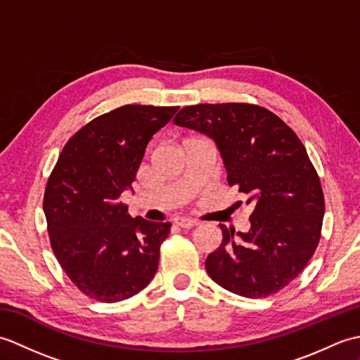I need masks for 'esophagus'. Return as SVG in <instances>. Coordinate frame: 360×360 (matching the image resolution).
<instances>
[{
  "instance_id": "34e87169",
  "label": "esophagus",
  "mask_w": 360,
  "mask_h": 360,
  "mask_svg": "<svg viewBox=\"0 0 360 360\" xmlns=\"http://www.w3.org/2000/svg\"><path fill=\"white\" fill-rule=\"evenodd\" d=\"M174 224H178L182 229H192V227H196L198 224H200V221L192 219V218H176Z\"/></svg>"
}]
</instances>
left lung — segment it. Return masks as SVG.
Instances as JSON below:
<instances>
[{
	"label": "left lung",
	"mask_w": 360,
	"mask_h": 360,
	"mask_svg": "<svg viewBox=\"0 0 360 360\" xmlns=\"http://www.w3.org/2000/svg\"><path fill=\"white\" fill-rule=\"evenodd\" d=\"M174 125L217 142L229 186L254 209L246 233L219 224L223 243L205 259L210 278L248 298L278 292L304 269L322 235L323 190L304 145L278 116L252 103L186 106Z\"/></svg>",
	"instance_id": "obj_1"
}]
</instances>
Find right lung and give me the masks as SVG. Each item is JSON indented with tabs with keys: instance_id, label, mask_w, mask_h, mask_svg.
<instances>
[{
	"instance_id": "1",
	"label": "right lung",
	"mask_w": 360,
	"mask_h": 360,
	"mask_svg": "<svg viewBox=\"0 0 360 360\" xmlns=\"http://www.w3.org/2000/svg\"><path fill=\"white\" fill-rule=\"evenodd\" d=\"M179 106L125 105L82 127L48 179L43 210L53 255L83 294L116 303L155 277L170 223L131 218L120 201L148 142Z\"/></svg>"
}]
</instances>
